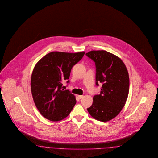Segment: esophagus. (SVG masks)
<instances>
[{"instance_id":"34e87169","label":"esophagus","mask_w":158,"mask_h":158,"mask_svg":"<svg viewBox=\"0 0 158 158\" xmlns=\"http://www.w3.org/2000/svg\"><path fill=\"white\" fill-rule=\"evenodd\" d=\"M78 98H79V99H81L83 98V95H78Z\"/></svg>"}]
</instances>
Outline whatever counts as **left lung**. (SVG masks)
<instances>
[{
    "mask_svg": "<svg viewBox=\"0 0 158 158\" xmlns=\"http://www.w3.org/2000/svg\"><path fill=\"white\" fill-rule=\"evenodd\" d=\"M86 55L95 62L96 85H102L101 94L94 96L88 111L96 120L109 121L126 103L129 89L127 70L119 57L107 51H90Z\"/></svg>",
    "mask_w": 158,
    "mask_h": 158,
    "instance_id": "1",
    "label": "left lung"
}]
</instances>
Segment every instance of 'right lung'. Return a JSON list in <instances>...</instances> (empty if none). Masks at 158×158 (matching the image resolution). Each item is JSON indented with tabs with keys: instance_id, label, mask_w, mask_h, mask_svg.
<instances>
[{
	"instance_id": "1",
	"label": "right lung",
	"mask_w": 158,
	"mask_h": 158,
	"mask_svg": "<svg viewBox=\"0 0 158 158\" xmlns=\"http://www.w3.org/2000/svg\"><path fill=\"white\" fill-rule=\"evenodd\" d=\"M85 53L52 52L36 64L31 76V92L36 106L46 119L63 120L75 105V95L66 90L62 82L69 79L72 67Z\"/></svg>"
}]
</instances>
